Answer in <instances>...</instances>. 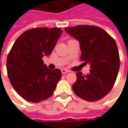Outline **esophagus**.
<instances>
[{"label":"esophagus","instance_id":"34e87169","mask_svg":"<svg viewBox=\"0 0 128 128\" xmlns=\"http://www.w3.org/2000/svg\"><path fill=\"white\" fill-rule=\"evenodd\" d=\"M67 72H69V70H65V69H62V74H66Z\"/></svg>","mask_w":128,"mask_h":128}]
</instances>
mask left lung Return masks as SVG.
Segmentation results:
<instances>
[{
	"label": "left lung",
	"mask_w": 128,
	"mask_h": 128,
	"mask_svg": "<svg viewBox=\"0 0 128 128\" xmlns=\"http://www.w3.org/2000/svg\"><path fill=\"white\" fill-rule=\"evenodd\" d=\"M65 30L80 43L82 64H90L88 75L77 72L74 92L88 102H96L108 95L115 84L120 58L115 40L103 29L92 25L66 27Z\"/></svg>",
	"instance_id": "1"
}]
</instances>
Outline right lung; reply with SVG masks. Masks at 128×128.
Here are the masks:
<instances>
[{
	"label": "right lung",
	"mask_w": 128,
	"mask_h": 128,
	"mask_svg": "<svg viewBox=\"0 0 128 128\" xmlns=\"http://www.w3.org/2000/svg\"><path fill=\"white\" fill-rule=\"evenodd\" d=\"M62 32L60 28L36 27L25 31L14 41L6 59L7 75L24 99L38 103L54 92L62 72L49 70L42 58L51 54Z\"/></svg>",
	"instance_id": "obj_1"
}]
</instances>
